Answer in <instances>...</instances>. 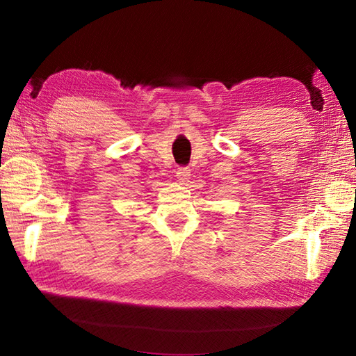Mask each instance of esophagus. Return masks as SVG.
I'll list each match as a JSON object with an SVG mask.
<instances>
[{"label": "esophagus", "instance_id": "obj_1", "mask_svg": "<svg viewBox=\"0 0 356 356\" xmlns=\"http://www.w3.org/2000/svg\"><path fill=\"white\" fill-rule=\"evenodd\" d=\"M177 179L180 184H186L188 180H190V176H191V170L186 168V166H180V168H177Z\"/></svg>", "mask_w": 356, "mask_h": 356}]
</instances>
